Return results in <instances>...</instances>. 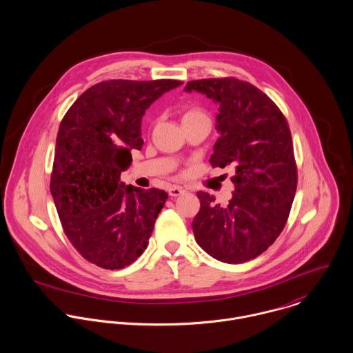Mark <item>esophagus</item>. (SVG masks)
<instances>
[{
  "mask_svg": "<svg viewBox=\"0 0 353 353\" xmlns=\"http://www.w3.org/2000/svg\"><path fill=\"white\" fill-rule=\"evenodd\" d=\"M186 190L183 189V188H179V186H171L170 189H168V194L171 196V197H178V196H181V194H183Z\"/></svg>",
  "mask_w": 353,
  "mask_h": 353,
  "instance_id": "34e87169",
  "label": "esophagus"
}]
</instances>
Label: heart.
Returning a JSON list of instances; mask_svg holds the SVG:
<instances>
[{
  "mask_svg": "<svg viewBox=\"0 0 353 353\" xmlns=\"http://www.w3.org/2000/svg\"><path fill=\"white\" fill-rule=\"evenodd\" d=\"M197 118H208L206 114L202 111L201 108H189L188 111H185V114L182 115V122L183 121H189V119H197Z\"/></svg>",
  "mask_w": 353,
  "mask_h": 353,
  "instance_id": "obj_1",
  "label": "heart"
}]
</instances>
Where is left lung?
Returning a JSON list of instances; mask_svg holds the SVG:
<instances>
[{
    "label": "left lung",
    "instance_id": "left-lung-1",
    "mask_svg": "<svg viewBox=\"0 0 353 353\" xmlns=\"http://www.w3.org/2000/svg\"><path fill=\"white\" fill-rule=\"evenodd\" d=\"M185 91L201 92L219 104L220 137L209 161L234 168L235 190L227 206L197 193L196 241L221 262L250 261L281 234L295 199L298 170L288 122L269 97L235 77L193 80Z\"/></svg>",
    "mask_w": 353,
    "mask_h": 353
}]
</instances>
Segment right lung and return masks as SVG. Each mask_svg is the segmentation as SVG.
<instances>
[{
	"mask_svg": "<svg viewBox=\"0 0 353 353\" xmlns=\"http://www.w3.org/2000/svg\"><path fill=\"white\" fill-rule=\"evenodd\" d=\"M178 80L101 81L72 104L57 134L50 192L65 235L87 261L122 269L148 246L167 200L159 189L121 182L141 150V119Z\"/></svg>",
	"mask_w": 353,
	"mask_h": 353,
	"instance_id": "obj_1",
	"label": "right lung"
}]
</instances>
